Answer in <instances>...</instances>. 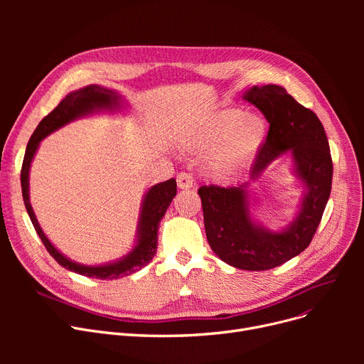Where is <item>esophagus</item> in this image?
<instances>
[{"label":"esophagus","mask_w":364,"mask_h":364,"mask_svg":"<svg viewBox=\"0 0 364 364\" xmlns=\"http://www.w3.org/2000/svg\"><path fill=\"white\" fill-rule=\"evenodd\" d=\"M177 186L181 190H187L190 187H193V177L187 174V172H180V174L177 176Z\"/></svg>","instance_id":"obj_1"}]
</instances>
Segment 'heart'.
<instances>
[{
  "mask_svg": "<svg viewBox=\"0 0 364 364\" xmlns=\"http://www.w3.org/2000/svg\"><path fill=\"white\" fill-rule=\"evenodd\" d=\"M269 137V125L257 113L217 110L180 128L181 147L209 153L205 171L215 183H227L250 165Z\"/></svg>",
  "mask_w": 364,
  "mask_h": 364,
  "instance_id": "heart-1",
  "label": "heart"
}]
</instances>
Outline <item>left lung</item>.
Instances as JSON below:
<instances>
[{
	"instance_id": "1",
	"label": "left lung",
	"mask_w": 364,
	"mask_h": 364,
	"mask_svg": "<svg viewBox=\"0 0 364 364\" xmlns=\"http://www.w3.org/2000/svg\"><path fill=\"white\" fill-rule=\"evenodd\" d=\"M242 99L261 110L270 124L269 137L243 183L227 188L203 186L198 193L206 239L215 255L235 269L264 272L292 259L310 245L331 196L333 165L317 114L301 106L283 87H251ZM283 154L291 156L303 196L293 220L272 231L253 214L250 186Z\"/></svg>"
}]
</instances>
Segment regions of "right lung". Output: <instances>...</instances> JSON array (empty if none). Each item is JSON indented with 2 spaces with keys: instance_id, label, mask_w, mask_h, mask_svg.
I'll use <instances>...</instances> for the list:
<instances>
[{
  "instance_id": "add662e5",
  "label": "right lung",
  "mask_w": 364,
  "mask_h": 364,
  "mask_svg": "<svg viewBox=\"0 0 364 364\" xmlns=\"http://www.w3.org/2000/svg\"><path fill=\"white\" fill-rule=\"evenodd\" d=\"M129 105L122 97V94L117 90L106 88L99 84H91L87 87H82L80 90L70 91L66 97L59 103L53 112H50L47 117L38 124L36 129L33 131L32 137L26 146L22 172H21V183H22V195L23 202L26 206V211L29 214V218L35 227V230L43 240L44 246L50 255L59 262L66 270L78 273L87 277L92 279H119L128 274L136 273L146 267L158 250V228L159 223L164 218L168 206L171 205L172 199L177 195V183L174 178H171L164 183H158L155 186L149 187L141 200L140 206V215H139V224L136 232V240L131 247V251L127 252L124 257L113 259L103 264L95 265H87L80 264L70 258H68L65 254H62L57 247L51 243V240L47 237V235L43 232V228L36 220V215L33 213V208L31 205V196H29V171L32 161L36 155L38 147H40L41 141L50 136L51 132L57 131L59 128L68 125L69 122L91 117L94 113H125L128 110Z\"/></svg>"
}]
</instances>
